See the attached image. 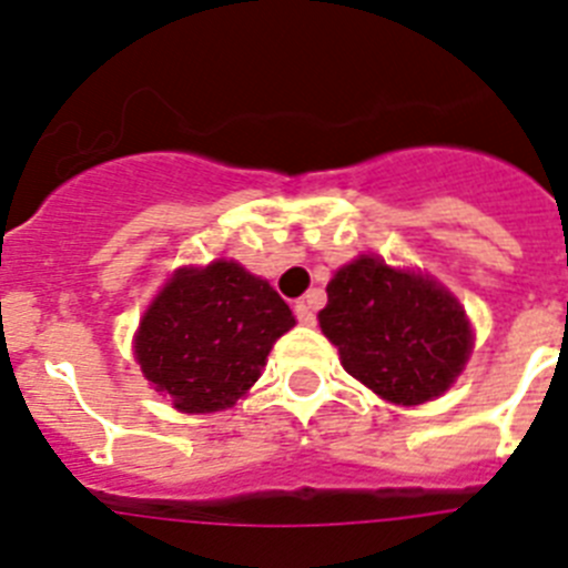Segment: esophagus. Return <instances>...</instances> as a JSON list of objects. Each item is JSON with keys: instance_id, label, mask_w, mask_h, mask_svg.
I'll return each mask as SVG.
<instances>
[{"instance_id": "esophagus-1", "label": "esophagus", "mask_w": 568, "mask_h": 568, "mask_svg": "<svg viewBox=\"0 0 568 568\" xmlns=\"http://www.w3.org/2000/svg\"><path fill=\"white\" fill-rule=\"evenodd\" d=\"M295 318H298L304 327H313L315 313L313 307H310V301H298V304H295Z\"/></svg>"}]
</instances>
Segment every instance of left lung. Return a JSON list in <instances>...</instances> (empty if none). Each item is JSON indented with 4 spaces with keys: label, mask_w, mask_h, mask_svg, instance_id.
Instances as JSON below:
<instances>
[{
    "label": "left lung",
    "mask_w": 568,
    "mask_h": 568,
    "mask_svg": "<svg viewBox=\"0 0 568 568\" xmlns=\"http://www.w3.org/2000/svg\"><path fill=\"white\" fill-rule=\"evenodd\" d=\"M321 333L341 366L389 404H426L464 373L471 324L453 293L429 275L358 255L327 284Z\"/></svg>",
    "instance_id": "8db88e82"
}]
</instances>
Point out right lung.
Instances as JSON below:
<instances>
[{"label":"right lung","mask_w":568,"mask_h":568,"mask_svg":"<svg viewBox=\"0 0 568 568\" xmlns=\"http://www.w3.org/2000/svg\"><path fill=\"white\" fill-rule=\"evenodd\" d=\"M293 310L267 281L235 264L182 267L142 315L133 349L144 378L179 413L233 406L258 381Z\"/></svg>","instance_id":"right-lung-1"}]
</instances>
